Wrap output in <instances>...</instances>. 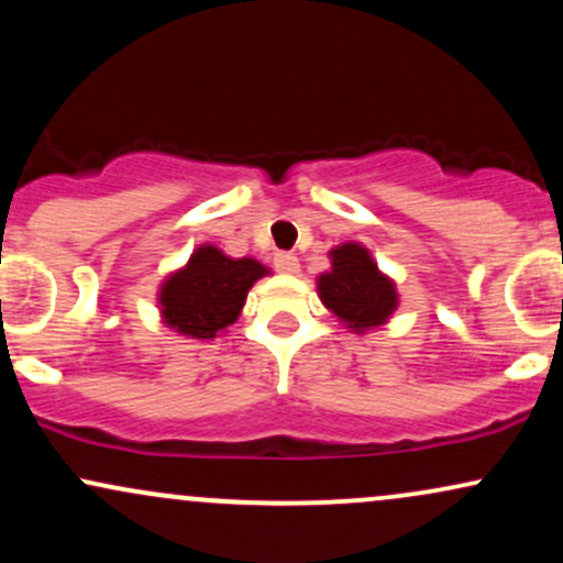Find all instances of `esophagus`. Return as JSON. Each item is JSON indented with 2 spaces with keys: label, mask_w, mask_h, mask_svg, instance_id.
Listing matches in <instances>:
<instances>
[{
  "label": "esophagus",
  "mask_w": 563,
  "mask_h": 563,
  "mask_svg": "<svg viewBox=\"0 0 563 563\" xmlns=\"http://www.w3.org/2000/svg\"><path fill=\"white\" fill-rule=\"evenodd\" d=\"M275 269L283 275H296L299 273V260L288 251H280V254H275Z\"/></svg>",
  "instance_id": "obj_1"
}]
</instances>
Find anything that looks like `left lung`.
Instances as JSON below:
<instances>
[{
    "label": "left lung",
    "instance_id": "left-lung-1",
    "mask_svg": "<svg viewBox=\"0 0 563 563\" xmlns=\"http://www.w3.org/2000/svg\"><path fill=\"white\" fill-rule=\"evenodd\" d=\"M322 303L357 333L384 325L397 309V288L378 273L371 251L344 243L331 251V273L318 277Z\"/></svg>",
    "mask_w": 563,
    "mask_h": 563
}]
</instances>
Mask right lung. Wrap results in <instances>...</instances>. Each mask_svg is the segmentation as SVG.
Returning <instances> with one entry per match:
<instances>
[{
    "label": "right lung",
    "mask_w": 563,
    "mask_h": 563,
    "mask_svg": "<svg viewBox=\"0 0 563 563\" xmlns=\"http://www.w3.org/2000/svg\"><path fill=\"white\" fill-rule=\"evenodd\" d=\"M267 275L256 260H230L214 245H200L158 294L164 322L190 339H214L241 314L249 288Z\"/></svg>",
    "instance_id": "right-lung-1"
}]
</instances>
